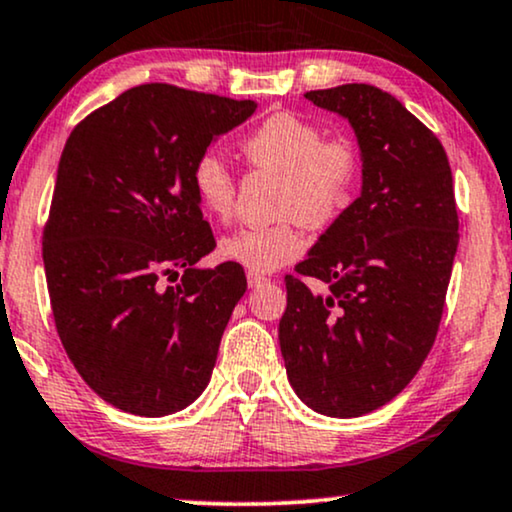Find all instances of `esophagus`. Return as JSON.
<instances>
[{
    "label": "esophagus",
    "instance_id": "1",
    "mask_svg": "<svg viewBox=\"0 0 512 512\" xmlns=\"http://www.w3.org/2000/svg\"><path fill=\"white\" fill-rule=\"evenodd\" d=\"M245 276H248V286H250V288L262 286V283L267 281V276H264V274H257V272H248Z\"/></svg>",
    "mask_w": 512,
    "mask_h": 512
}]
</instances>
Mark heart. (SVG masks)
<instances>
[{"label":"heart","mask_w":512,"mask_h":512,"mask_svg":"<svg viewBox=\"0 0 512 512\" xmlns=\"http://www.w3.org/2000/svg\"><path fill=\"white\" fill-rule=\"evenodd\" d=\"M245 159L257 169L281 174L274 224L243 226L221 238L219 255L250 272H274L305 248L300 221L324 226L346 207L362 171L360 147L350 135H324L317 121L295 112H276L245 135ZM195 197L207 214L229 219L236 205V176L219 152L207 150L190 169Z\"/></svg>","instance_id":"1"}]
</instances>
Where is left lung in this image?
Masks as SVG:
<instances>
[{
	"instance_id": "left-lung-1",
	"label": "left lung",
	"mask_w": 512,
	"mask_h": 512,
	"mask_svg": "<svg viewBox=\"0 0 512 512\" xmlns=\"http://www.w3.org/2000/svg\"><path fill=\"white\" fill-rule=\"evenodd\" d=\"M305 100L353 126L362 190L295 267L326 293L286 276L281 355L307 408L360 417L396 398L434 346L460 238L451 164L439 138L374 85Z\"/></svg>"
}]
</instances>
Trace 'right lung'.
<instances>
[{
	"instance_id": "obj_1",
	"label": "right lung",
	"mask_w": 512,
	"mask_h": 512,
	"mask_svg": "<svg viewBox=\"0 0 512 512\" xmlns=\"http://www.w3.org/2000/svg\"><path fill=\"white\" fill-rule=\"evenodd\" d=\"M255 109L145 83L66 140L42 233L49 300L73 367L114 408L164 417L209 384L248 281L236 262L197 267L217 243L190 169Z\"/></svg>"
}]
</instances>
